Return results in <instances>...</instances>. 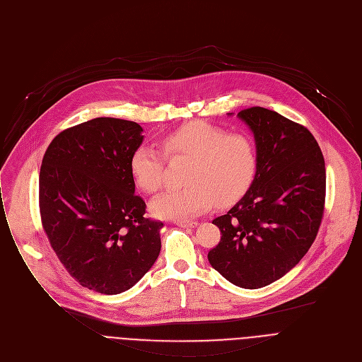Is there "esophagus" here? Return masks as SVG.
Here are the masks:
<instances>
[{"label": "esophagus", "mask_w": 362, "mask_h": 362, "mask_svg": "<svg viewBox=\"0 0 362 362\" xmlns=\"http://www.w3.org/2000/svg\"><path fill=\"white\" fill-rule=\"evenodd\" d=\"M198 223L197 221H175V226L181 228H194Z\"/></svg>", "instance_id": "obj_1"}]
</instances>
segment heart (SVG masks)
Listing matches in <instances>:
<instances>
[{"label":"heart","mask_w":362,"mask_h":362,"mask_svg":"<svg viewBox=\"0 0 362 362\" xmlns=\"http://www.w3.org/2000/svg\"><path fill=\"white\" fill-rule=\"evenodd\" d=\"M163 148L170 158L185 157L189 164L184 173L187 185L151 201L150 209L158 218L185 221L215 202L231 204L245 194L255 174L252 142L205 122H189L167 134ZM129 170L139 188L156 192L164 180V157L151 146H139L131 156Z\"/></svg>","instance_id":"b5f03b06"}]
</instances>
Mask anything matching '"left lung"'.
<instances>
[{
  "label": "left lung",
  "mask_w": 362,
  "mask_h": 362,
  "mask_svg": "<svg viewBox=\"0 0 362 362\" xmlns=\"http://www.w3.org/2000/svg\"><path fill=\"white\" fill-rule=\"evenodd\" d=\"M237 118L254 135L255 175L244 197L212 221L221 241L208 261L231 284L257 290L291 271L313 245L324 212L325 163L313 134L281 114L251 107Z\"/></svg>",
  "instance_id": "obj_1"
}]
</instances>
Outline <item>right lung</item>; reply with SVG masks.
<instances>
[{"label": "right lung", "mask_w": 362, "mask_h": 362, "mask_svg": "<svg viewBox=\"0 0 362 362\" xmlns=\"http://www.w3.org/2000/svg\"><path fill=\"white\" fill-rule=\"evenodd\" d=\"M136 122L100 117L59 132L40 171L44 231L69 275L115 296L134 286L161 251L160 221L144 216L129 170L144 141Z\"/></svg>", "instance_id": "1"}]
</instances>
